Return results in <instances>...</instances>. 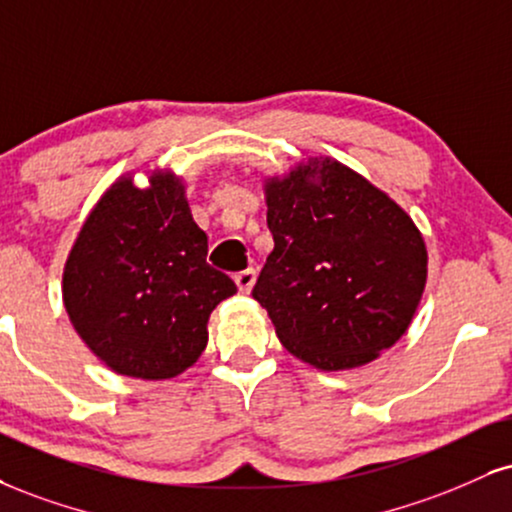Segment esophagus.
Wrapping results in <instances>:
<instances>
[{
	"label": "esophagus",
	"mask_w": 512,
	"mask_h": 512,
	"mask_svg": "<svg viewBox=\"0 0 512 512\" xmlns=\"http://www.w3.org/2000/svg\"><path fill=\"white\" fill-rule=\"evenodd\" d=\"M233 279H236V286H238L240 293H250L252 286H255L257 272H255V269H243V272H238L236 276H233Z\"/></svg>",
	"instance_id": "34e87169"
}]
</instances>
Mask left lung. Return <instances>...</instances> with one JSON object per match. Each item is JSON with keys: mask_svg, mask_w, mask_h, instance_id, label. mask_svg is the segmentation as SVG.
I'll return each mask as SVG.
<instances>
[{"mask_svg": "<svg viewBox=\"0 0 512 512\" xmlns=\"http://www.w3.org/2000/svg\"><path fill=\"white\" fill-rule=\"evenodd\" d=\"M274 250L252 288L283 348L324 372L372 362L408 331L427 283L422 233L329 157L269 178Z\"/></svg>", "mask_w": 512, "mask_h": 512, "instance_id": "left-lung-1", "label": "left lung"}]
</instances>
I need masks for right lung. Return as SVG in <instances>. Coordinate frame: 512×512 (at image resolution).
I'll use <instances>...</instances> for the list:
<instances>
[{"mask_svg":"<svg viewBox=\"0 0 512 512\" xmlns=\"http://www.w3.org/2000/svg\"><path fill=\"white\" fill-rule=\"evenodd\" d=\"M64 307L78 336L116 374L171 379L207 346V319L236 283L207 264V236L186 186L119 178L85 219L64 267Z\"/></svg>","mask_w":512,"mask_h":512,"instance_id":"obj_1","label":"right lung"}]
</instances>
